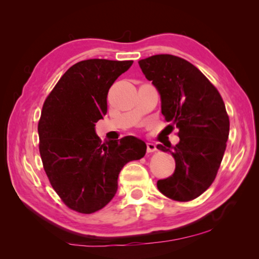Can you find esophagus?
<instances>
[{
	"label": "esophagus",
	"mask_w": 259,
	"mask_h": 259,
	"mask_svg": "<svg viewBox=\"0 0 259 259\" xmlns=\"http://www.w3.org/2000/svg\"><path fill=\"white\" fill-rule=\"evenodd\" d=\"M146 145H147V153H153V152H155V151H156V146H155V144H153V143H147Z\"/></svg>",
	"instance_id": "1"
}]
</instances>
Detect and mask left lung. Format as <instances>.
I'll use <instances>...</instances> for the list:
<instances>
[{
    "instance_id": "8db88e82",
    "label": "left lung",
    "mask_w": 259,
    "mask_h": 259,
    "mask_svg": "<svg viewBox=\"0 0 259 259\" xmlns=\"http://www.w3.org/2000/svg\"><path fill=\"white\" fill-rule=\"evenodd\" d=\"M138 64L161 96L166 128L178 129L176 146L157 145L176 162L174 174L157 181V188L179 202L194 200L211 185L224 156L230 133L225 104L216 87L181 57L155 55Z\"/></svg>"
}]
</instances>
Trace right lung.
Wrapping results in <instances>:
<instances>
[{
	"label": "right lung",
	"instance_id": "obj_1",
	"mask_svg": "<svg viewBox=\"0 0 259 259\" xmlns=\"http://www.w3.org/2000/svg\"><path fill=\"white\" fill-rule=\"evenodd\" d=\"M133 63L78 61L43 104L37 125L43 168L52 188L74 211L103 209L115 195L121 169L146 153V144L134 136L102 144L95 131V123L107 113L109 88Z\"/></svg>",
	"mask_w": 259,
	"mask_h": 259
}]
</instances>
